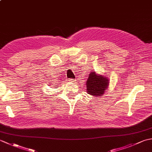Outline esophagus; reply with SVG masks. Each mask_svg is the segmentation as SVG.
Segmentation results:
<instances>
[{
	"label": "esophagus",
	"mask_w": 152,
	"mask_h": 152,
	"mask_svg": "<svg viewBox=\"0 0 152 152\" xmlns=\"http://www.w3.org/2000/svg\"><path fill=\"white\" fill-rule=\"evenodd\" d=\"M68 81H69V82H76V80H74V79H69V80H68Z\"/></svg>",
	"instance_id": "esophagus-1"
}]
</instances>
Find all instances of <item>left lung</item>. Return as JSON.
Segmentation results:
<instances>
[{"label": "left lung", "mask_w": 152, "mask_h": 152, "mask_svg": "<svg viewBox=\"0 0 152 152\" xmlns=\"http://www.w3.org/2000/svg\"><path fill=\"white\" fill-rule=\"evenodd\" d=\"M86 81V88L88 93L96 97L103 95L109 86V80L107 77L99 75L95 71L90 72Z\"/></svg>", "instance_id": "8db88e82"}]
</instances>
